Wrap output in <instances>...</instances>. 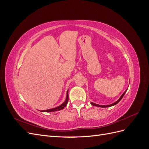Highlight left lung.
<instances>
[{
	"label": "left lung",
	"instance_id": "obj_1",
	"mask_svg": "<svg viewBox=\"0 0 149 149\" xmlns=\"http://www.w3.org/2000/svg\"><path fill=\"white\" fill-rule=\"evenodd\" d=\"M127 89H128V88H127ZM127 89L125 90V91L124 92V93H123V94H122L121 96L119 97V100H118V101H116V102H114V103L111 104H109V105H100V104H97L94 103V102H91V104L92 105H93V106H97V107H111V106H114V105L117 104H118V103L122 100V98H123V96H124V94H125L126 91H127Z\"/></svg>",
	"mask_w": 149,
	"mask_h": 149
}]
</instances>
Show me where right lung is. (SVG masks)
Segmentation results:
<instances>
[{"instance_id":"1","label":"right lung","mask_w":149,"mask_h":149,"mask_svg":"<svg viewBox=\"0 0 149 149\" xmlns=\"http://www.w3.org/2000/svg\"><path fill=\"white\" fill-rule=\"evenodd\" d=\"M68 102V89L66 92V100L64 101L63 103H62L61 105L58 106L55 108H52V109H47V110H43V111H40L41 112H55V111H60L63 109V108L67 105Z\"/></svg>"}]
</instances>
